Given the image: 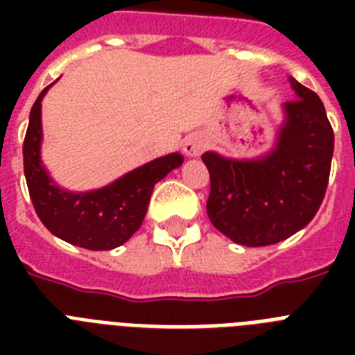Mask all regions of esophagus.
<instances>
[{"mask_svg":"<svg viewBox=\"0 0 355 355\" xmlns=\"http://www.w3.org/2000/svg\"><path fill=\"white\" fill-rule=\"evenodd\" d=\"M206 147H208V141L202 134H189L188 138L184 139V153L188 156H199Z\"/></svg>","mask_w":355,"mask_h":355,"instance_id":"obj_1","label":"esophagus"}]
</instances>
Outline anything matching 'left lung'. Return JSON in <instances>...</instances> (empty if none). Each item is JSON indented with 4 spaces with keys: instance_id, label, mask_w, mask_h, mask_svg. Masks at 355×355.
<instances>
[{
    "instance_id": "8db88e82",
    "label": "left lung",
    "mask_w": 355,
    "mask_h": 355,
    "mask_svg": "<svg viewBox=\"0 0 355 355\" xmlns=\"http://www.w3.org/2000/svg\"><path fill=\"white\" fill-rule=\"evenodd\" d=\"M297 99L284 103L275 149L256 160L205 153L211 225L245 247H265L302 230L324 199L334 130L319 96L289 77Z\"/></svg>"
}]
</instances>
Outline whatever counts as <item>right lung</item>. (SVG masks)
I'll use <instances>...</instances> for the list:
<instances>
[{"label":"right lung","instance_id":"obj_1","mask_svg":"<svg viewBox=\"0 0 355 355\" xmlns=\"http://www.w3.org/2000/svg\"><path fill=\"white\" fill-rule=\"evenodd\" d=\"M49 88L42 90L31 108L24 141L25 180L35 211L44 227L64 241L88 250H112L141 227L155 184L182 166L184 156H160L101 189L73 193L58 188L40 160L42 99Z\"/></svg>","mask_w":355,"mask_h":355}]
</instances>
